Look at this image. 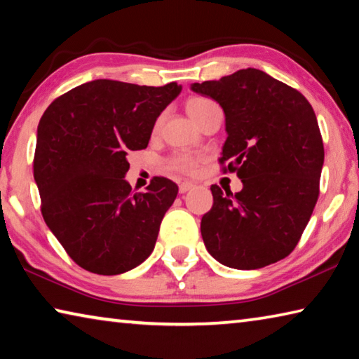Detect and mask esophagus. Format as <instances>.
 Here are the masks:
<instances>
[{
	"instance_id": "1",
	"label": "esophagus",
	"mask_w": 359,
	"mask_h": 359,
	"mask_svg": "<svg viewBox=\"0 0 359 359\" xmlns=\"http://www.w3.org/2000/svg\"><path fill=\"white\" fill-rule=\"evenodd\" d=\"M194 185L191 184V182H180V185H179V191L180 193H187L188 190H191V188H193Z\"/></svg>"
}]
</instances>
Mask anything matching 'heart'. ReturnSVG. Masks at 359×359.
I'll return each mask as SVG.
<instances>
[{
    "label": "heart",
    "mask_w": 359,
    "mask_h": 359,
    "mask_svg": "<svg viewBox=\"0 0 359 359\" xmlns=\"http://www.w3.org/2000/svg\"><path fill=\"white\" fill-rule=\"evenodd\" d=\"M210 104H214L210 100L201 98V96H194V98H190L187 101V112L194 121H196L199 118V115L204 112V109L209 107ZM198 163L199 160L196 156H193L190 154H177L169 158L168 168L172 169V171L191 174L196 171Z\"/></svg>",
    "instance_id": "obj_1"
}]
</instances>
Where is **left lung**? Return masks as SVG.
Segmentation results:
<instances>
[{
	"label": "left lung",
	"instance_id": "1",
	"mask_svg": "<svg viewBox=\"0 0 359 359\" xmlns=\"http://www.w3.org/2000/svg\"><path fill=\"white\" fill-rule=\"evenodd\" d=\"M191 90L222 106L228 137L218 161H228L223 172H238L244 185L236 194L210 187L204 245L234 269L277 263L294 250L320 194L325 149L311 102L255 68Z\"/></svg>",
	"mask_w": 359,
	"mask_h": 359
}]
</instances>
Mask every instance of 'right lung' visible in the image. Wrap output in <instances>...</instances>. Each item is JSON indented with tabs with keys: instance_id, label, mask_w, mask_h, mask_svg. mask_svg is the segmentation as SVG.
I'll return each instance as SVG.
<instances>
[{
	"instance_id": "obj_1",
	"label": "right lung",
	"mask_w": 359,
	"mask_h": 359,
	"mask_svg": "<svg viewBox=\"0 0 359 359\" xmlns=\"http://www.w3.org/2000/svg\"><path fill=\"white\" fill-rule=\"evenodd\" d=\"M182 87L98 79L52 102L38 125L33 174L48 229L82 269L117 276L142 263L179 187L154 177L145 193L125 180L130 150L147 147L154 125Z\"/></svg>"
}]
</instances>
